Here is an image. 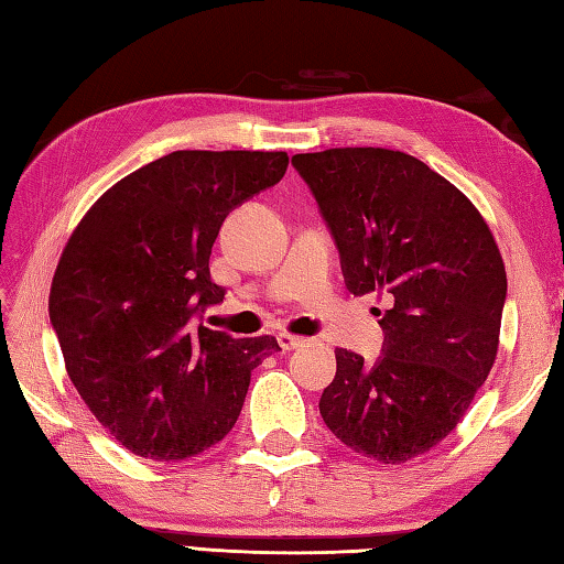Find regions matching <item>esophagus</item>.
Instances as JSON below:
<instances>
[{
  "label": "esophagus",
  "mask_w": 564,
  "mask_h": 564,
  "mask_svg": "<svg viewBox=\"0 0 564 564\" xmlns=\"http://www.w3.org/2000/svg\"><path fill=\"white\" fill-rule=\"evenodd\" d=\"M275 339H279L281 349L283 351H293V349H303V346L310 341L305 337H297V334H291V332H279L275 334Z\"/></svg>",
  "instance_id": "1"
}]
</instances>
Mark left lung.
Here are the masks:
<instances>
[{
  "label": "left lung",
  "instance_id": "1",
  "mask_svg": "<svg viewBox=\"0 0 564 564\" xmlns=\"http://www.w3.org/2000/svg\"><path fill=\"white\" fill-rule=\"evenodd\" d=\"M339 247L346 289L378 293L376 364L337 349L319 414L351 451L400 465L458 426L499 349L507 271L489 225L448 178L400 150L295 154Z\"/></svg>",
  "mask_w": 564,
  "mask_h": 564
}]
</instances>
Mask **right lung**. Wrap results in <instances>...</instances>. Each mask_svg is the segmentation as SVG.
I'll list each match as a JSON object with an SVG mask.
<instances>
[{
	"instance_id": "obj_1",
	"label": "right lung",
	"mask_w": 564,
	"mask_h": 564,
	"mask_svg": "<svg viewBox=\"0 0 564 564\" xmlns=\"http://www.w3.org/2000/svg\"><path fill=\"white\" fill-rule=\"evenodd\" d=\"M289 154L178 150L113 184L69 235L51 285L67 376L130 453L186 460L223 441L275 337L196 325L225 289L210 249L239 203L279 184Z\"/></svg>"
}]
</instances>
